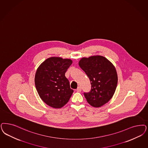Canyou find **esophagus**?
Instances as JSON below:
<instances>
[{
	"instance_id": "1",
	"label": "esophagus",
	"mask_w": 148,
	"mask_h": 148,
	"mask_svg": "<svg viewBox=\"0 0 148 148\" xmlns=\"http://www.w3.org/2000/svg\"><path fill=\"white\" fill-rule=\"evenodd\" d=\"M77 92H80L82 91V88H81V87L79 86L77 88Z\"/></svg>"
}]
</instances>
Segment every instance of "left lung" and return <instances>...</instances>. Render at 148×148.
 Returning a JSON list of instances; mask_svg holds the SVG:
<instances>
[{"mask_svg": "<svg viewBox=\"0 0 148 148\" xmlns=\"http://www.w3.org/2000/svg\"><path fill=\"white\" fill-rule=\"evenodd\" d=\"M79 65L91 82L90 91L84 93L87 101L93 107H101L110 100L116 90L117 75L115 66L102 56L83 57Z\"/></svg>", "mask_w": 148, "mask_h": 148, "instance_id": "1", "label": "left lung"}]
</instances>
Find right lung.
I'll return each mask as SVG.
<instances>
[{"instance_id": "right-lung-1", "label": "right lung", "mask_w": 148, "mask_h": 148, "mask_svg": "<svg viewBox=\"0 0 148 148\" xmlns=\"http://www.w3.org/2000/svg\"><path fill=\"white\" fill-rule=\"evenodd\" d=\"M72 64L70 59L52 57L38 67L35 85L41 99L53 108H61L69 101L74 92L65 73Z\"/></svg>"}]
</instances>
